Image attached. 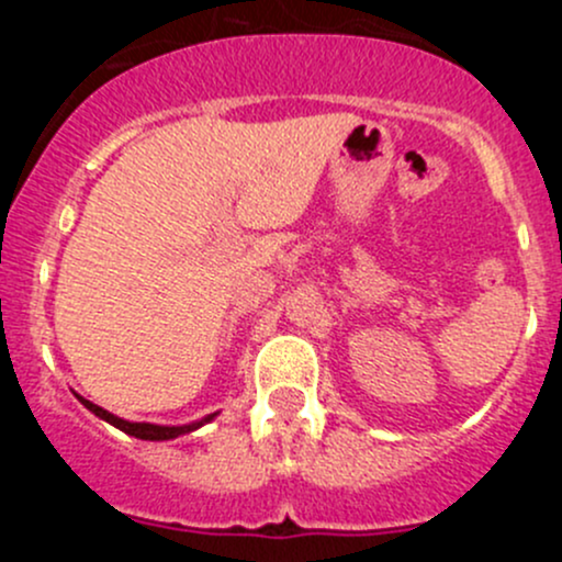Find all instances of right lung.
<instances>
[{
  "label": "right lung",
  "instance_id": "add662e5",
  "mask_svg": "<svg viewBox=\"0 0 562 562\" xmlns=\"http://www.w3.org/2000/svg\"><path fill=\"white\" fill-rule=\"evenodd\" d=\"M72 394H76V391H72ZM76 396H78V402H81L83 407H89V411L94 413V416L103 418V422L113 424V427H116V429H122V432L133 435V438H140V440H171V438H179V435L192 432V429L203 427V424L212 422L214 416H220V411H217V413H209V416H203L201 422L181 424V427H160V424H146V422H124V418L113 416V413H108V411H103V407L94 405V402L83 400L81 394H76Z\"/></svg>",
  "mask_w": 562,
  "mask_h": 562
}]
</instances>
